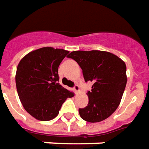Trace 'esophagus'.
I'll list each match as a JSON object with an SVG mask.
<instances>
[{
    "instance_id": "34e87169",
    "label": "esophagus",
    "mask_w": 149,
    "mask_h": 149,
    "mask_svg": "<svg viewBox=\"0 0 149 149\" xmlns=\"http://www.w3.org/2000/svg\"><path fill=\"white\" fill-rule=\"evenodd\" d=\"M73 90H74V92L76 93L79 92V90H80V87H79V85H75L74 87H73Z\"/></svg>"
}]
</instances>
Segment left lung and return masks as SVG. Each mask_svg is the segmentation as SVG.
<instances>
[{
    "instance_id": "left-lung-1",
    "label": "left lung",
    "mask_w": 149,
    "mask_h": 149,
    "mask_svg": "<svg viewBox=\"0 0 149 149\" xmlns=\"http://www.w3.org/2000/svg\"><path fill=\"white\" fill-rule=\"evenodd\" d=\"M81 68L85 82L92 81L87 92L89 103L79 114L89 123L101 122L118 108L127 85L125 63L117 56L102 51H76L68 55Z\"/></svg>"
}]
</instances>
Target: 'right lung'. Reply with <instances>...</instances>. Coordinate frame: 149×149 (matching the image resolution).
Returning <instances> with one entry per match:
<instances>
[{"label":"right lung","instance_id":"obj_1","mask_svg":"<svg viewBox=\"0 0 149 149\" xmlns=\"http://www.w3.org/2000/svg\"><path fill=\"white\" fill-rule=\"evenodd\" d=\"M69 52L42 47L28 53L17 68V94L25 110L41 121L56 118L74 93L59 83L58 68Z\"/></svg>","mask_w":149,"mask_h":149}]
</instances>
